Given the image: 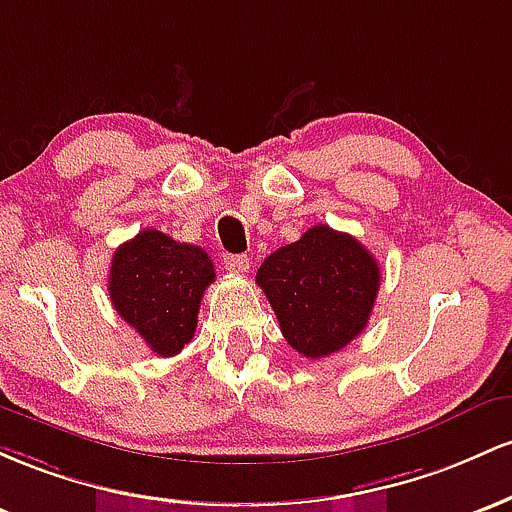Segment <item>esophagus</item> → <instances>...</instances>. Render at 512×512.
<instances>
[{"instance_id": "34e87169", "label": "esophagus", "mask_w": 512, "mask_h": 512, "mask_svg": "<svg viewBox=\"0 0 512 512\" xmlns=\"http://www.w3.org/2000/svg\"><path fill=\"white\" fill-rule=\"evenodd\" d=\"M225 266H227V271H232V273H246L249 271L251 263H249V258L241 256V254H227Z\"/></svg>"}]
</instances>
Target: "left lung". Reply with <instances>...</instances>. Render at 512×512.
Listing matches in <instances>:
<instances>
[{"label":"left lung","mask_w":512,"mask_h":512,"mask_svg":"<svg viewBox=\"0 0 512 512\" xmlns=\"http://www.w3.org/2000/svg\"><path fill=\"white\" fill-rule=\"evenodd\" d=\"M375 256L346 232L317 225L280 246L256 273L280 331L304 358H326L360 336L380 290Z\"/></svg>","instance_id":"obj_1"}]
</instances>
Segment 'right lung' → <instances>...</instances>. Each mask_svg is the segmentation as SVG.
<instances>
[{
    "instance_id": "add662e5",
    "label": "right lung",
    "mask_w": 512,
    "mask_h": 512,
    "mask_svg": "<svg viewBox=\"0 0 512 512\" xmlns=\"http://www.w3.org/2000/svg\"><path fill=\"white\" fill-rule=\"evenodd\" d=\"M215 266L200 246L142 229L116 249L108 292L116 312L159 358H171L191 343L203 292Z\"/></svg>"
}]
</instances>
